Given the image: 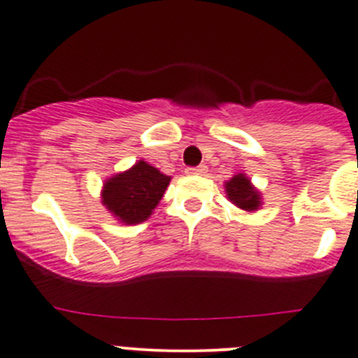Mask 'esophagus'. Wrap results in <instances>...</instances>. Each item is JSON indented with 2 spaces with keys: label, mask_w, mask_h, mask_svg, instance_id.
Masks as SVG:
<instances>
[{
  "label": "esophagus",
  "mask_w": 358,
  "mask_h": 358,
  "mask_svg": "<svg viewBox=\"0 0 358 358\" xmlns=\"http://www.w3.org/2000/svg\"><path fill=\"white\" fill-rule=\"evenodd\" d=\"M187 175H205L207 173V166H198V167H189Z\"/></svg>",
  "instance_id": "obj_1"
}]
</instances>
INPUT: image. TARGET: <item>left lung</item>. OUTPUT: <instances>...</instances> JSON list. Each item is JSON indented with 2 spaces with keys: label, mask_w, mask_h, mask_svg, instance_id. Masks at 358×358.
Instances as JSON below:
<instances>
[{
  "label": "left lung",
  "mask_w": 358,
  "mask_h": 358,
  "mask_svg": "<svg viewBox=\"0 0 358 358\" xmlns=\"http://www.w3.org/2000/svg\"><path fill=\"white\" fill-rule=\"evenodd\" d=\"M224 191H227L228 199L234 203L235 207L243 208L246 212H255L262 205V198L260 192L255 187L251 185L250 178L244 173L231 176L227 183H224Z\"/></svg>",
  "instance_id": "left-lung-1"
}]
</instances>
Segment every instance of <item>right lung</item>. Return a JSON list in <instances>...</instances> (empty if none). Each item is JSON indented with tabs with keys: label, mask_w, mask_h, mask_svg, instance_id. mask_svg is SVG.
Here are the masks:
<instances>
[{
	"label": "right lung",
	"mask_w": 358,
	"mask_h": 358,
	"mask_svg": "<svg viewBox=\"0 0 358 358\" xmlns=\"http://www.w3.org/2000/svg\"><path fill=\"white\" fill-rule=\"evenodd\" d=\"M169 182L171 176L162 175L157 167L139 160L128 171L105 180L101 203L121 223H144L162 199Z\"/></svg>",
	"instance_id": "1"
}]
</instances>
